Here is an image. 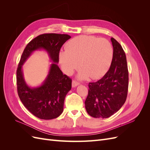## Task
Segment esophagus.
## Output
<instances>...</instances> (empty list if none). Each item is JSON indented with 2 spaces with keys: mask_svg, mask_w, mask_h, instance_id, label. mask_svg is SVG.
Instances as JSON below:
<instances>
[{
  "mask_svg": "<svg viewBox=\"0 0 150 150\" xmlns=\"http://www.w3.org/2000/svg\"><path fill=\"white\" fill-rule=\"evenodd\" d=\"M79 84V83H78V82H77V81H72V86L73 88H74V87H76L77 86H78Z\"/></svg>",
  "mask_w": 150,
  "mask_h": 150,
  "instance_id": "34e87169",
  "label": "esophagus"
}]
</instances>
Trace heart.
Masks as SVG:
<instances>
[{
    "label": "heart",
    "instance_id": "b5f03b06",
    "mask_svg": "<svg viewBox=\"0 0 150 150\" xmlns=\"http://www.w3.org/2000/svg\"><path fill=\"white\" fill-rule=\"evenodd\" d=\"M66 50L59 53L63 71L71 74L80 67V79L89 76L92 79L102 78L109 70L113 57V48L108 40L91 35H79L69 40Z\"/></svg>",
    "mask_w": 150,
    "mask_h": 150
}]
</instances>
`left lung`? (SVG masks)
<instances>
[{
  "label": "left lung",
  "mask_w": 150,
  "mask_h": 150,
  "mask_svg": "<svg viewBox=\"0 0 150 150\" xmlns=\"http://www.w3.org/2000/svg\"><path fill=\"white\" fill-rule=\"evenodd\" d=\"M111 40L113 57L110 69L103 78L89 83L85 101L87 112L96 118H107L114 115L126 101L128 89V70L126 54L120 43Z\"/></svg>",
  "instance_id": "obj_1"
}]
</instances>
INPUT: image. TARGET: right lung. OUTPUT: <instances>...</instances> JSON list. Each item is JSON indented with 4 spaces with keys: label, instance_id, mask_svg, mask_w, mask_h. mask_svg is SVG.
<instances>
[{
    "label": "right lung",
    "instance_id": "obj_1",
    "mask_svg": "<svg viewBox=\"0 0 150 150\" xmlns=\"http://www.w3.org/2000/svg\"><path fill=\"white\" fill-rule=\"evenodd\" d=\"M71 37L67 34H44L38 35L27 45L22 54L17 69V87L24 106L35 116L42 120H52L63 111L66 94L71 89L72 80L57 66L62 46ZM45 50L53 62L43 83L35 88L26 84L22 66L32 52Z\"/></svg>",
    "mask_w": 150,
    "mask_h": 150
}]
</instances>
